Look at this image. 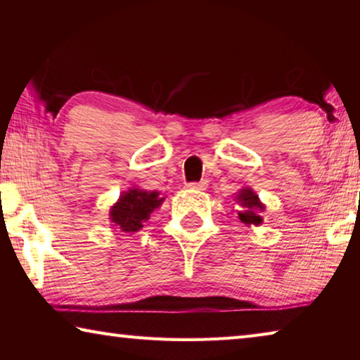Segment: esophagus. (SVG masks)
I'll return each instance as SVG.
<instances>
[{
  "instance_id": "1",
  "label": "esophagus",
  "mask_w": 360,
  "mask_h": 360,
  "mask_svg": "<svg viewBox=\"0 0 360 360\" xmlns=\"http://www.w3.org/2000/svg\"><path fill=\"white\" fill-rule=\"evenodd\" d=\"M206 181H202V182H191V184H187L186 187L187 188H192V191H205L206 188Z\"/></svg>"
}]
</instances>
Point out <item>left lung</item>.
<instances>
[{"label":"left lung","instance_id":"1","mask_svg":"<svg viewBox=\"0 0 360 360\" xmlns=\"http://www.w3.org/2000/svg\"><path fill=\"white\" fill-rule=\"evenodd\" d=\"M235 202L241 206V211L238 212L240 221L251 227V225H259L264 222V217H262V212L265 211V205L260 202L259 195L255 193L251 187H243L241 191L236 193Z\"/></svg>","mask_w":360,"mask_h":360}]
</instances>
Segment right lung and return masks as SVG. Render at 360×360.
Masks as SVG:
<instances>
[{"label":"right lung","mask_w":360,"mask_h":360,"mask_svg":"<svg viewBox=\"0 0 360 360\" xmlns=\"http://www.w3.org/2000/svg\"><path fill=\"white\" fill-rule=\"evenodd\" d=\"M165 202L157 191H144L136 186L122 192L117 202L109 210V221L112 227L125 233H133L143 227V222L149 221L154 210Z\"/></svg>","instance_id":"obj_1"}]
</instances>
